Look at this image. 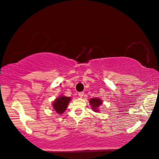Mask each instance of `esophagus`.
Listing matches in <instances>:
<instances>
[{
    "label": "esophagus",
    "instance_id": "obj_1",
    "mask_svg": "<svg viewBox=\"0 0 159 159\" xmlns=\"http://www.w3.org/2000/svg\"><path fill=\"white\" fill-rule=\"evenodd\" d=\"M78 95H79L80 98H82L84 96V92H80L78 93Z\"/></svg>",
    "mask_w": 159,
    "mask_h": 159
}]
</instances>
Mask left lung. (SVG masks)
Returning <instances> with one entry per match:
<instances>
[{
  "label": "left lung",
  "instance_id": "1",
  "mask_svg": "<svg viewBox=\"0 0 159 159\" xmlns=\"http://www.w3.org/2000/svg\"><path fill=\"white\" fill-rule=\"evenodd\" d=\"M90 103L91 106H92L93 109L95 111L98 112V108L99 106L102 104V101L101 99L97 98H95L90 99Z\"/></svg>",
  "mask_w": 159,
  "mask_h": 159
}]
</instances>
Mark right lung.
Returning <instances> with one entry per match:
<instances>
[{"label": "right lung", "mask_w": 159, "mask_h": 159, "mask_svg": "<svg viewBox=\"0 0 159 159\" xmlns=\"http://www.w3.org/2000/svg\"><path fill=\"white\" fill-rule=\"evenodd\" d=\"M70 100V98L66 96H60L58 98H56L53 104L54 110H55L58 114H62V113L66 110Z\"/></svg>", "instance_id": "1"}]
</instances>
